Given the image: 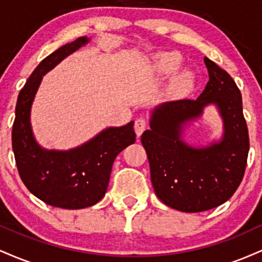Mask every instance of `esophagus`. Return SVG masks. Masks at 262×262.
<instances>
[{"instance_id": "esophagus-1", "label": "esophagus", "mask_w": 262, "mask_h": 262, "mask_svg": "<svg viewBox=\"0 0 262 262\" xmlns=\"http://www.w3.org/2000/svg\"><path fill=\"white\" fill-rule=\"evenodd\" d=\"M146 127H148V123H146L145 119H144V118L135 119V122H134V130H135V133H137L138 137H140V135L143 134V132L145 130Z\"/></svg>"}]
</instances>
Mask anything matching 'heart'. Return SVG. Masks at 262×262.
<instances>
[{
	"label": "heart",
	"instance_id": "obj_1",
	"mask_svg": "<svg viewBox=\"0 0 262 262\" xmlns=\"http://www.w3.org/2000/svg\"><path fill=\"white\" fill-rule=\"evenodd\" d=\"M155 69L161 75H172L182 65V58L177 53H160L155 56ZM194 75L189 70H183L173 79V89L185 93L193 87Z\"/></svg>",
	"mask_w": 262,
	"mask_h": 262
}]
</instances>
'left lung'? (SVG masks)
Listing matches in <instances>:
<instances>
[{
    "mask_svg": "<svg viewBox=\"0 0 262 262\" xmlns=\"http://www.w3.org/2000/svg\"><path fill=\"white\" fill-rule=\"evenodd\" d=\"M209 81L197 100L162 103L151 113L150 129L141 135L156 196L166 206L198 213L221 206L233 196L244 177L249 132L242 93L227 71L204 58ZM215 104L224 118L225 134L218 143L194 148L181 139L183 125Z\"/></svg>",
    "mask_w": 262,
    "mask_h": 262,
    "instance_id": "left-lung-1",
    "label": "left lung"
}]
</instances>
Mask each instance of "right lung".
<instances>
[{"mask_svg": "<svg viewBox=\"0 0 262 262\" xmlns=\"http://www.w3.org/2000/svg\"><path fill=\"white\" fill-rule=\"evenodd\" d=\"M87 37L62 45L41 60L18 95L12 128V148L18 172L26 187L47 204L65 209L91 207L106 194L114 159L135 141L134 122L104 129L83 145L68 151L43 149L31 127V108L41 79Z\"/></svg>", "mask_w": 262, "mask_h": 262, "instance_id": "add662e5", "label": "right lung"}]
</instances>
